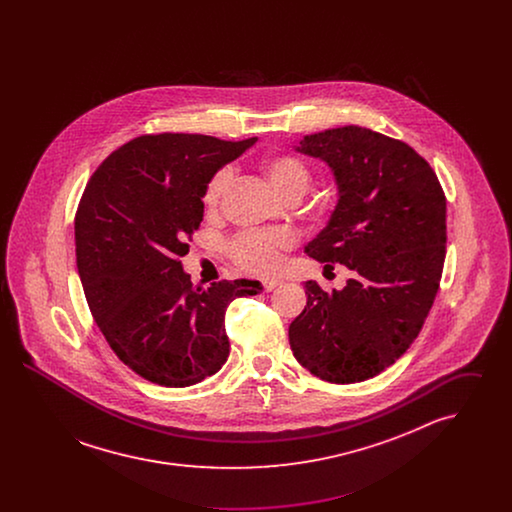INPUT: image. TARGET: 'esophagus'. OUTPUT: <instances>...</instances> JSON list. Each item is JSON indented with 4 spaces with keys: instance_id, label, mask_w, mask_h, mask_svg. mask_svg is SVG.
<instances>
[{
    "instance_id": "esophagus-1",
    "label": "esophagus",
    "mask_w": 512,
    "mask_h": 512,
    "mask_svg": "<svg viewBox=\"0 0 512 512\" xmlns=\"http://www.w3.org/2000/svg\"><path fill=\"white\" fill-rule=\"evenodd\" d=\"M278 286H280V282H278V280H270V278H268V280H263V288H265L267 292H272V290H274V288H278Z\"/></svg>"
}]
</instances>
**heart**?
<instances>
[{"mask_svg": "<svg viewBox=\"0 0 512 512\" xmlns=\"http://www.w3.org/2000/svg\"><path fill=\"white\" fill-rule=\"evenodd\" d=\"M263 174L274 194L282 199H301L311 186L309 167L293 155H272L263 161ZM234 171L224 167L213 174L203 192V207L209 215L217 213L220 201L232 184ZM295 244L292 230L278 228L270 232H244L232 238L226 251L232 263L249 274H267L278 265L282 251Z\"/></svg>", "mask_w": 512, "mask_h": 512, "instance_id": "1", "label": "heart"}]
</instances>
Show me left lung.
Wrapping results in <instances>:
<instances>
[{
	"label": "left lung",
	"instance_id": "left-lung-1",
	"mask_svg": "<svg viewBox=\"0 0 512 512\" xmlns=\"http://www.w3.org/2000/svg\"><path fill=\"white\" fill-rule=\"evenodd\" d=\"M299 153L322 159L338 205L305 247L324 270L353 272L343 290L305 282L307 305L290 324L293 357L320 380L355 384L393 365L416 340L445 261V194L413 147L361 126L305 136Z\"/></svg>",
	"mask_w": 512,
	"mask_h": 512
}]
</instances>
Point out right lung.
Returning a JSON list of instances; mask_svg holds the SVG:
<instances>
[{"instance_id": "1", "label": "right lung", "mask_w": 512, "mask_h": 512, "mask_svg": "<svg viewBox=\"0 0 512 512\" xmlns=\"http://www.w3.org/2000/svg\"><path fill=\"white\" fill-rule=\"evenodd\" d=\"M257 138L146 134L92 174L74 217L76 267L92 317L124 365L153 384L186 388L230 353L226 307L257 295V280L194 286L180 257L203 220L213 174Z\"/></svg>"}]
</instances>
